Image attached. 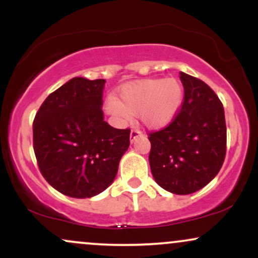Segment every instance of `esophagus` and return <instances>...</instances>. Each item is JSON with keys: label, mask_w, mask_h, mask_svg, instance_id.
I'll return each instance as SVG.
<instances>
[{"label": "esophagus", "mask_w": 258, "mask_h": 258, "mask_svg": "<svg viewBox=\"0 0 258 258\" xmlns=\"http://www.w3.org/2000/svg\"><path fill=\"white\" fill-rule=\"evenodd\" d=\"M141 136H142V132L139 131V130L133 128L131 131V135H130V141H131V143H133V142H135L138 137H141Z\"/></svg>", "instance_id": "1"}]
</instances>
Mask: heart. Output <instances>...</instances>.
Returning <instances> with one entry per match:
<instances>
[{"instance_id":"1","label":"heart","mask_w":258,"mask_h":258,"mask_svg":"<svg viewBox=\"0 0 258 258\" xmlns=\"http://www.w3.org/2000/svg\"><path fill=\"white\" fill-rule=\"evenodd\" d=\"M183 97L184 90L179 80H142L122 87L119 99L109 98L105 108L109 114L120 120L139 115L144 126L162 128L178 114Z\"/></svg>"}]
</instances>
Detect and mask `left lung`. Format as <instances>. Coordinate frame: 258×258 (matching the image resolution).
I'll return each mask as SVG.
<instances>
[{"mask_svg": "<svg viewBox=\"0 0 258 258\" xmlns=\"http://www.w3.org/2000/svg\"><path fill=\"white\" fill-rule=\"evenodd\" d=\"M184 87L180 111L161 131L150 133L149 164L155 182L170 193L200 190L220 172L227 127L220 98L201 80L179 73Z\"/></svg>", "mask_w": 258, "mask_h": 258, "instance_id": "left-lung-1", "label": "left lung"}]
</instances>
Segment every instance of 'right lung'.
Returning <instances> with one entry per match:
<instances>
[{
    "mask_svg": "<svg viewBox=\"0 0 258 258\" xmlns=\"http://www.w3.org/2000/svg\"><path fill=\"white\" fill-rule=\"evenodd\" d=\"M105 80L74 78L47 97L35 116L34 150L44 179L76 199L96 197L114 182L130 147V128L104 121Z\"/></svg>",
    "mask_w": 258,
    "mask_h": 258,
    "instance_id": "right-lung-1",
    "label": "right lung"
}]
</instances>
